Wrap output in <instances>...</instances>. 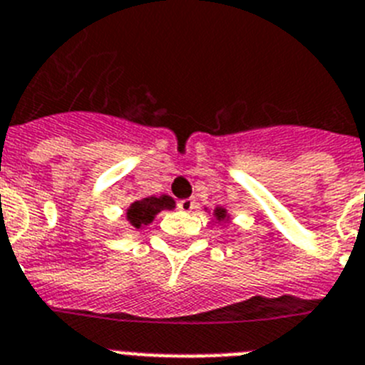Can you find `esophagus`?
Returning <instances> with one entry per match:
<instances>
[{"label": "esophagus", "mask_w": 365, "mask_h": 365, "mask_svg": "<svg viewBox=\"0 0 365 365\" xmlns=\"http://www.w3.org/2000/svg\"><path fill=\"white\" fill-rule=\"evenodd\" d=\"M179 208L182 210V212H192L195 208V201L192 197L188 199H180L179 201Z\"/></svg>", "instance_id": "1"}]
</instances>
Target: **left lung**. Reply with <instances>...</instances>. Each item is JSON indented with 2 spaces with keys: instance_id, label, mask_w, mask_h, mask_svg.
<instances>
[{
  "instance_id": "left-lung-1",
  "label": "left lung",
  "mask_w": 365,
  "mask_h": 365,
  "mask_svg": "<svg viewBox=\"0 0 365 365\" xmlns=\"http://www.w3.org/2000/svg\"><path fill=\"white\" fill-rule=\"evenodd\" d=\"M214 216H216V220H227V212H225V208H221L217 207L216 210H214Z\"/></svg>"
}]
</instances>
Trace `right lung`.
<instances>
[{
  "label": "right lung",
  "mask_w": 365,
  "mask_h": 365,
  "mask_svg": "<svg viewBox=\"0 0 365 365\" xmlns=\"http://www.w3.org/2000/svg\"><path fill=\"white\" fill-rule=\"evenodd\" d=\"M175 208V201L170 197V195H151V197H144L140 201H135L127 208V221L130 225L140 229V227L149 225L153 221V217L157 216L162 210H171Z\"/></svg>",
  "instance_id": "add662e5"
}]
</instances>
